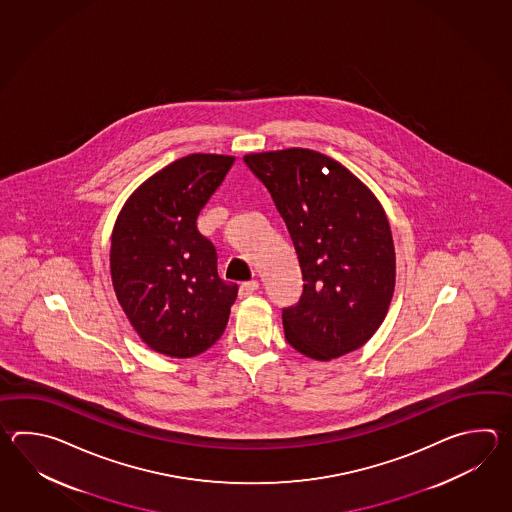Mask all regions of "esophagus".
I'll return each instance as SVG.
<instances>
[{
	"label": "esophagus",
	"instance_id": "esophagus-1",
	"mask_svg": "<svg viewBox=\"0 0 512 512\" xmlns=\"http://www.w3.org/2000/svg\"><path fill=\"white\" fill-rule=\"evenodd\" d=\"M258 287H260V283L256 282V280H252V282L241 283L240 298H247V296H251V294L256 293V291H258Z\"/></svg>",
	"mask_w": 512,
	"mask_h": 512
}]
</instances>
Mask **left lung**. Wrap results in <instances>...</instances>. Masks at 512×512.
<instances>
[{"label":"left lung","mask_w":512,"mask_h":512,"mask_svg":"<svg viewBox=\"0 0 512 512\" xmlns=\"http://www.w3.org/2000/svg\"><path fill=\"white\" fill-rule=\"evenodd\" d=\"M243 161L269 190L302 269V296L283 307L287 342L316 360L364 346L395 287L392 230L381 203L324 153L289 148Z\"/></svg>","instance_id":"8db88e82"}]
</instances>
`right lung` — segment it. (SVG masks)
I'll list each match as a JSON object with an SVG mask.
<instances>
[{"label":"right lung","instance_id":"right-lung-1","mask_svg":"<svg viewBox=\"0 0 512 512\" xmlns=\"http://www.w3.org/2000/svg\"><path fill=\"white\" fill-rule=\"evenodd\" d=\"M230 155L192 153L144 181L111 236V280L131 326L150 348L177 359L216 344L238 296L218 274L214 243L197 216L234 164Z\"/></svg>","mask_w":512,"mask_h":512}]
</instances>
